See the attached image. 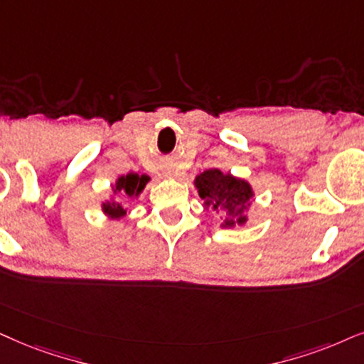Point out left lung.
<instances>
[{
	"label": "left lung",
	"mask_w": 364,
	"mask_h": 364,
	"mask_svg": "<svg viewBox=\"0 0 364 364\" xmlns=\"http://www.w3.org/2000/svg\"><path fill=\"white\" fill-rule=\"evenodd\" d=\"M195 185L198 195L205 201L206 206L222 211L225 215L223 227H235L247 222L243 211L250 201L252 188L243 179H237L230 174H223L220 169H206L196 176Z\"/></svg>",
	"instance_id": "1"
}]
</instances>
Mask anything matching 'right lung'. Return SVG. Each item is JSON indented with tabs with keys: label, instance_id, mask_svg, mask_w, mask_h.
<instances>
[{
	"label": "right lung",
	"instance_id": "right-lung-1",
	"mask_svg": "<svg viewBox=\"0 0 364 364\" xmlns=\"http://www.w3.org/2000/svg\"><path fill=\"white\" fill-rule=\"evenodd\" d=\"M149 181V178L146 176V174H139L136 173H129L126 176H121L117 179L116 186H114V191L117 193V195H127L129 198H134L139 195L142 191V188L146 186V183ZM104 211L107 215L112 216V218H121V216L126 215V210L122 208L121 203H117V201H107V203H104Z\"/></svg>",
	"mask_w": 364,
	"mask_h": 364
}]
</instances>
